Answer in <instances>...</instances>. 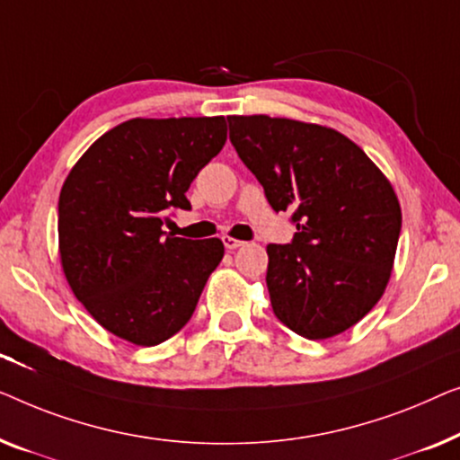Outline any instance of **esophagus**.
I'll return each instance as SVG.
<instances>
[{
  "instance_id": "obj_1",
  "label": "esophagus",
  "mask_w": 460,
  "mask_h": 460,
  "mask_svg": "<svg viewBox=\"0 0 460 460\" xmlns=\"http://www.w3.org/2000/svg\"><path fill=\"white\" fill-rule=\"evenodd\" d=\"M223 243L227 250H237V248H242L245 242H242V239H235V237H223Z\"/></svg>"
}]
</instances>
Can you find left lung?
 Here are the masks:
<instances>
[{"mask_svg": "<svg viewBox=\"0 0 460 460\" xmlns=\"http://www.w3.org/2000/svg\"><path fill=\"white\" fill-rule=\"evenodd\" d=\"M242 163L275 212H292V243H269L273 313L306 340L340 335L390 281L402 212L385 174L335 131L267 114L227 116Z\"/></svg>", "mask_w": 460, "mask_h": 460, "instance_id": "obj_1", "label": "left lung"}]
</instances>
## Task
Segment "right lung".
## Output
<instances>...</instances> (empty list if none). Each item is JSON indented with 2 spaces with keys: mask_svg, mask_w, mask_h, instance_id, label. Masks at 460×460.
I'll list each match as a JSON object with an SVG mask.
<instances>
[{
  "mask_svg": "<svg viewBox=\"0 0 460 460\" xmlns=\"http://www.w3.org/2000/svg\"><path fill=\"white\" fill-rule=\"evenodd\" d=\"M225 141V116L131 119L103 133L64 181L62 270L116 338L156 346L191 319L225 245L166 235L163 223L171 208H191L185 191Z\"/></svg>",
  "mask_w": 460,
  "mask_h": 460,
  "instance_id": "add662e5",
  "label": "right lung"
}]
</instances>
